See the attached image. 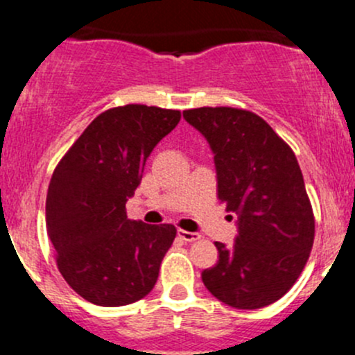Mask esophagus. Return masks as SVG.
Wrapping results in <instances>:
<instances>
[{
  "mask_svg": "<svg viewBox=\"0 0 355 355\" xmlns=\"http://www.w3.org/2000/svg\"><path fill=\"white\" fill-rule=\"evenodd\" d=\"M178 237L185 242H196L199 241L200 235L196 234V232H187V230H178Z\"/></svg>",
  "mask_w": 355,
  "mask_h": 355,
  "instance_id": "34e87169",
  "label": "esophagus"
}]
</instances>
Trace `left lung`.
<instances>
[{
	"label": "left lung",
	"mask_w": 355,
	"mask_h": 355,
	"mask_svg": "<svg viewBox=\"0 0 355 355\" xmlns=\"http://www.w3.org/2000/svg\"><path fill=\"white\" fill-rule=\"evenodd\" d=\"M184 118L214 153L218 199L237 213L235 244L202 271L206 288L237 309H259L285 295L314 242V214L297 157L266 121L247 110L194 108Z\"/></svg>",
	"instance_id": "left-lung-1"
}]
</instances>
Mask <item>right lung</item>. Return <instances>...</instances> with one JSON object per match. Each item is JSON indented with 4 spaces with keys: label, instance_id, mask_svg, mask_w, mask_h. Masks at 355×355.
I'll return each instance as SVG.
<instances>
[{
    "label": "right lung",
    "instance_id": "1",
    "mask_svg": "<svg viewBox=\"0 0 355 355\" xmlns=\"http://www.w3.org/2000/svg\"><path fill=\"white\" fill-rule=\"evenodd\" d=\"M180 121V111L125 105L103 111L53 171L46 227L56 264L80 297L96 306L137 302L156 285L173 225L127 218L155 146Z\"/></svg>",
    "mask_w": 355,
    "mask_h": 355
}]
</instances>
